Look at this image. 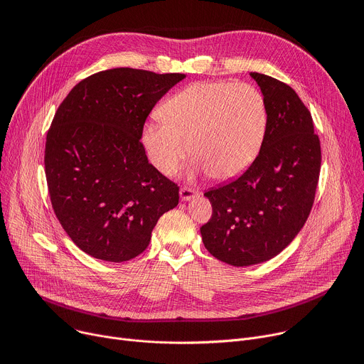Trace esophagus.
Listing matches in <instances>:
<instances>
[{
  "label": "esophagus",
  "instance_id": "obj_1",
  "mask_svg": "<svg viewBox=\"0 0 364 364\" xmlns=\"http://www.w3.org/2000/svg\"><path fill=\"white\" fill-rule=\"evenodd\" d=\"M197 196V191L194 188H190V187H181L180 188V198L183 201H188L191 198H194Z\"/></svg>",
  "mask_w": 364,
  "mask_h": 364
}]
</instances>
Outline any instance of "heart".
<instances>
[{
	"label": "heart",
	"mask_w": 364,
	"mask_h": 364,
	"mask_svg": "<svg viewBox=\"0 0 364 364\" xmlns=\"http://www.w3.org/2000/svg\"><path fill=\"white\" fill-rule=\"evenodd\" d=\"M160 114L163 121L142 131L154 167L173 174L193 149L196 170L216 180L236 178L252 166L268 121L262 93L229 80L193 83L167 99Z\"/></svg>",
	"instance_id": "1"
}]
</instances>
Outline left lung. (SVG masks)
<instances>
[{
  "instance_id": "1",
  "label": "left lung",
  "mask_w": 364,
  "mask_h": 364,
  "mask_svg": "<svg viewBox=\"0 0 364 364\" xmlns=\"http://www.w3.org/2000/svg\"><path fill=\"white\" fill-rule=\"evenodd\" d=\"M267 105V131L252 166L235 181L204 193L212 219L201 239L219 261L252 267L281 253L313 207L321 167L320 139L309 111L288 85L250 73Z\"/></svg>"
}]
</instances>
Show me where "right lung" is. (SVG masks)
Here are the masks:
<instances>
[{
  "label": "right lung",
  "mask_w": 364,
  "mask_h": 364,
  "mask_svg": "<svg viewBox=\"0 0 364 364\" xmlns=\"http://www.w3.org/2000/svg\"><path fill=\"white\" fill-rule=\"evenodd\" d=\"M186 75L118 68L79 82L46 138L53 210L70 239L105 262L142 253L178 187L149 164L139 142L151 109Z\"/></svg>",
  "instance_id": "add662e5"
}]
</instances>
